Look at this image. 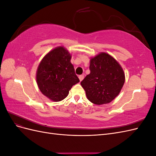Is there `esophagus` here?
Wrapping results in <instances>:
<instances>
[{
	"label": "esophagus",
	"instance_id": "obj_1",
	"mask_svg": "<svg viewBox=\"0 0 156 156\" xmlns=\"http://www.w3.org/2000/svg\"><path fill=\"white\" fill-rule=\"evenodd\" d=\"M79 80H80V81H81L82 80L84 79V75H79Z\"/></svg>",
	"mask_w": 156,
	"mask_h": 156
}]
</instances>
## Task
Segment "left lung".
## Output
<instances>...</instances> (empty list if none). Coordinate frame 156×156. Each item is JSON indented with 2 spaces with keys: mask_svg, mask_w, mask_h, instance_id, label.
Listing matches in <instances>:
<instances>
[{
  "mask_svg": "<svg viewBox=\"0 0 156 156\" xmlns=\"http://www.w3.org/2000/svg\"><path fill=\"white\" fill-rule=\"evenodd\" d=\"M90 73L81 82L88 100L96 105L110 103L119 95L125 82L123 69L106 53L90 59Z\"/></svg>",
  "mask_w": 156,
  "mask_h": 156,
  "instance_id": "1",
  "label": "left lung"
}]
</instances>
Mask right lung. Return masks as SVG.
I'll list each match as a JSON object with an SVG mask.
<instances>
[{
    "mask_svg": "<svg viewBox=\"0 0 156 156\" xmlns=\"http://www.w3.org/2000/svg\"><path fill=\"white\" fill-rule=\"evenodd\" d=\"M71 58L68 51L60 46L49 52L38 66L37 86L41 93L52 101L64 100L72 87L79 82Z\"/></svg>",
    "mask_w": 156,
    "mask_h": 156,
    "instance_id": "add662e5",
    "label": "right lung"
}]
</instances>
